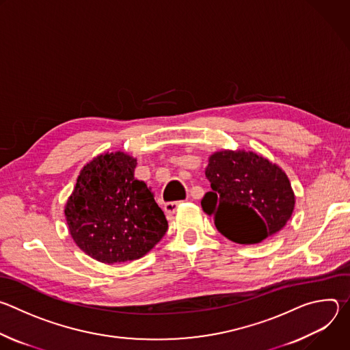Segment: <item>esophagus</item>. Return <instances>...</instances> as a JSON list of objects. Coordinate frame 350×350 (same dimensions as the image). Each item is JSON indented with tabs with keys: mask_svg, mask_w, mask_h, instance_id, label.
<instances>
[{
	"mask_svg": "<svg viewBox=\"0 0 350 350\" xmlns=\"http://www.w3.org/2000/svg\"><path fill=\"white\" fill-rule=\"evenodd\" d=\"M181 205V201H178V202H166L165 204V212L166 213H169V215H172V213H174L176 211H177V208Z\"/></svg>",
	"mask_w": 350,
	"mask_h": 350,
	"instance_id": "1",
	"label": "esophagus"
}]
</instances>
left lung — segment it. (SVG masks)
Returning a JSON list of instances; mask_svg holds the SVG:
<instances>
[{
	"instance_id": "1",
	"label": "left lung",
	"mask_w": 350,
	"mask_h": 350,
	"mask_svg": "<svg viewBox=\"0 0 350 350\" xmlns=\"http://www.w3.org/2000/svg\"><path fill=\"white\" fill-rule=\"evenodd\" d=\"M205 176L211 191L201 205L213 216L219 232L232 242L259 243L277 234L293 212L286 174L254 152H216Z\"/></svg>"
}]
</instances>
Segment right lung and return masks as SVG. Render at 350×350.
<instances>
[{
	"instance_id": "1",
	"label": "right lung",
	"mask_w": 350,
	"mask_h": 350,
	"mask_svg": "<svg viewBox=\"0 0 350 350\" xmlns=\"http://www.w3.org/2000/svg\"><path fill=\"white\" fill-rule=\"evenodd\" d=\"M135 165L123 152L99 155L83 167L66 204L72 238L98 262L139 259L167 231L151 187L134 178Z\"/></svg>"
}]
</instances>
